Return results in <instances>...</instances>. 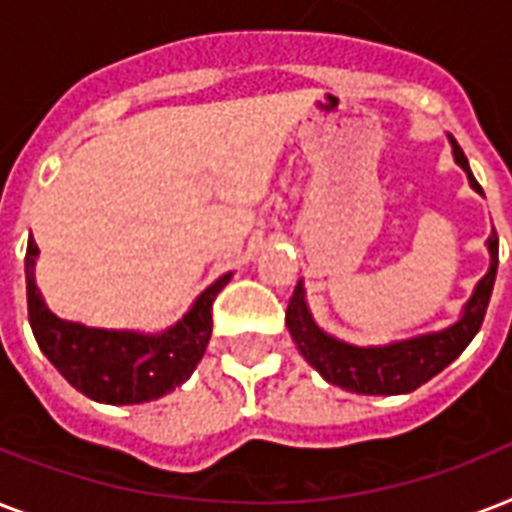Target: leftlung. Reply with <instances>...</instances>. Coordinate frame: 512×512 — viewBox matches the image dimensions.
I'll use <instances>...</instances> for the list:
<instances>
[{"mask_svg":"<svg viewBox=\"0 0 512 512\" xmlns=\"http://www.w3.org/2000/svg\"><path fill=\"white\" fill-rule=\"evenodd\" d=\"M449 140H452L454 162L468 172L470 185L478 193H484L473 172H470L468 159L462 154V148L457 146V140ZM486 244H489V255H492L489 271L476 284V292L470 295L468 305L462 308V316L454 321L452 327L441 329V332H430V335L390 342V345H369V348L348 345V342L337 340V337L327 335L324 329L316 327V321L308 311V303H305L303 281H297L287 308L289 335H292L305 361L324 380L332 382V385H340L342 390L364 393V396L412 393L428 380H433L438 372H444L446 366L468 348L470 340L478 335V329L484 324L494 279H497V255H500L497 231H492Z\"/></svg>","mask_w":512,"mask_h":512,"instance_id":"8db88e82","label":"left lung"}]
</instances>
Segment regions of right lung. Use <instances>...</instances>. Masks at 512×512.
<instances>
[{
	"instance_id": "obj_1",
	"label": "right lung",
	"mask_w": 512,
	"mask_h": 512,
	"mask_svg": "<svg viewBox=\"0 0 512 512\" xmlns=\"http://www.w3.org/2000/svg\"><path fill=\"white\" fill-rule=\"evenodd\" d=\"M36 255L39 247L31 239L26 249L28 321L44 356L79 393L100 404H143L167 396L191 377L212 335V303L231 273L209 284L175 327L143 335L58 319L36 289Z\"/></svg>"
}]
</instances>
